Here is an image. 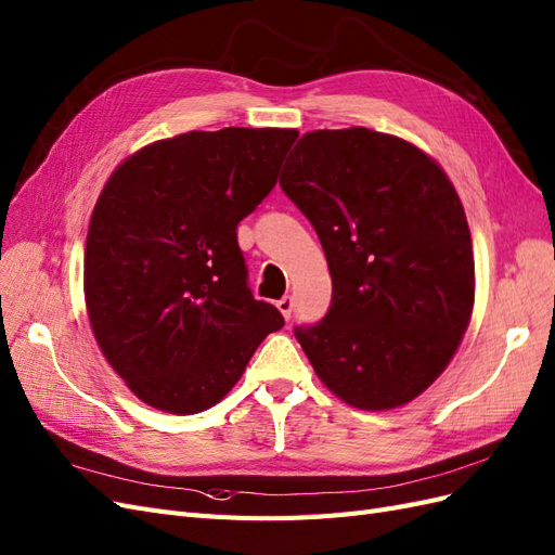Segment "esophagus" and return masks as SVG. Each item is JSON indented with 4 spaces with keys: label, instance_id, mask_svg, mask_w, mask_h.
Instances as JSON below:
<instances>
[{
    "label": "esophagus",
    "instance_id": "34e87169",
    "mask_svg": "<svg viewBox=\"0 0 555 555\" xmlns=\"http://www.w3.org/2000/svg\"><path fill=\"white\" fill-rule=\"evenodd\" d=\"M293 307H295V302H293V297L291 295H286V297H281L279 302H276V309L281 311V315L283 319H291V313H293Z\"/></svg>",
    "mask_w": 555,
    "mask_h": 555
}]
</instances>
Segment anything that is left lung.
Segmentation results:
<instances>
[{
  "mask_svg": "<svg viewBox=\"0 0 555 555\" xmlns=\"http://www.w3.org/2000/svg\"><path fill=\"white\" fill-rule=\"evenodd\" d=\"M323 244L332 305L297 327L346 404L388 411L447 370L474 309L463 202L435 157L367 128L302 134L279 179Z\"/></svg>",
  "mask_w": 555,
  "mask_h": 555,
  "instance_id": "8db88e82",
  "label": "left lung"
}]
</instances>
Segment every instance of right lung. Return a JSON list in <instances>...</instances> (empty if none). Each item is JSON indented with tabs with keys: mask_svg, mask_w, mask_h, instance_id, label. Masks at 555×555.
<instances>
[{
	"mask_svg": "<svg viewBox=\"0 0 555 555\" xmlns=\"http://www.w3.org/2000/svg\"><path fill=\"white\" fill-rule=\"evenodd\" d=\"M297 130H193L114 169L94 204L83 293L106 362L141 402L199 414L283 327L250 295L236 225L276 185Z\"/></svg>",
	"mask_w": 555,
	"mask_h": 555,
	"instance_id": "obj_1",
	"label": "right lung"
}]
</instances>
